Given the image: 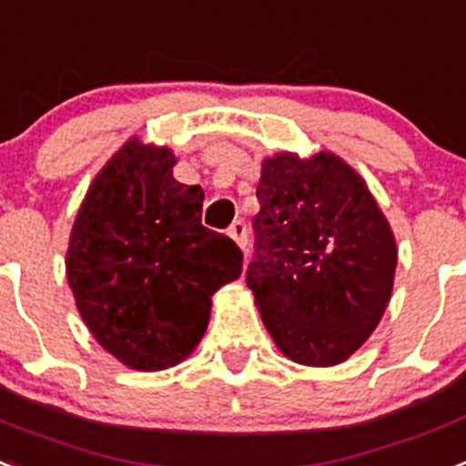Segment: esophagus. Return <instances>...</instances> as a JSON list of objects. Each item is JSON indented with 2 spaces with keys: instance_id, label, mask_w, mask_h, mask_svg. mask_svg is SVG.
Masks as SVG:
<instances>
[{
  "instance_id": "esophagus-1",
  "label": "esophagus",
  "mask_w": 466,
  "mask_h": 466,
  "mask_svg": "<svg viewBox=\"0 0 466 466\" xmlns=\"http://www.w3.org/2000/svg\"><path fill=\"white\" fill-rule=\"evenodd\" d=\"M227 234H229V237H232V239L241 246V248H246V241H248V229H246L244 220H234L232 225H229V229H227Z\"/></svg>"
}]
</instances>
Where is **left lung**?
Here are the masks:
<instances>
[{"instance_id": "left-lung-1", "label": "left lung", "mask_w": 466, "mask_h": 466, "mask_svg": "<svg viewBox=\"0 0 466 466\" xmlns=\"http://www.w3.org/2000/svg\"><path fill=\"white\" fill-rule=\"evenodd\" d=\"M246 284L293 362L331 367L358 350L389 306L398 251L365 179L329 151L263 160Z\"/></svg>"}]
</instances>
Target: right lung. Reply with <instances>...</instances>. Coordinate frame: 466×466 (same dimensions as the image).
<instances>
[{"mask_svg":"<svg viewBox=\"0 0 466 466\" xmlns=\"http://www.w3.org/2000/svg\"><path fill=\"white\" fill-rule=\"evenodd\" d=\"M170 148L132 137L94 177L66 253L94 339L139 372L175 367L208 327L210 296L241 275V251L201 225L203 189L173 177Z\"/></svg>","mask_w":466,"mask_h":466,"instance_id":"obj_1","label":"right lung"}]
</instances>
